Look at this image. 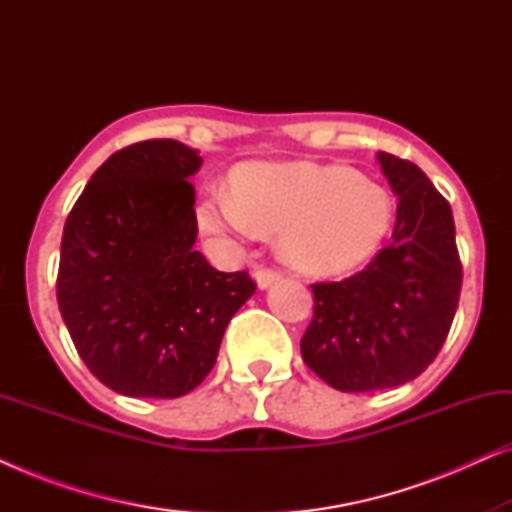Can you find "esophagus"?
I'll return each instance as SVG.
<instances>
[{
  "mask_svg": "<svg viewBox=\"0 0 512 512\" xmlns=\"http://www.w3.org/2000/svg\"><path fill=\"white\" fill-rule=\"evenodd\" d=\"M282 277V272L275 270V268H265V265H256L254 268V279L256 284L261 286V289H268L272 282H277V279Z\"/></svg>",
  "mask_w": 512,
  "mask_h": 512,
  "instance_id": "esophagus-1",
  "label": "esophagus"
}]
</instances>
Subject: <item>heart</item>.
<instances>
[{"instance_id": "heart-1", "label": "heart", "mask_w": 512, "mask_h": 512, "mask_svg": "<svg viewBox=\"0 0 512 512\" xmlns=\"http://www.w3.org/2000/svg\"><path fill=\"white\" fill-rule=\"evenodd\" d=\"M233 184L207 188L200 228L226 240L282 233L286 261L312 275H338L368 261L394 223L391 195L342 165H244Z\"/></svg>"}]
</instances>
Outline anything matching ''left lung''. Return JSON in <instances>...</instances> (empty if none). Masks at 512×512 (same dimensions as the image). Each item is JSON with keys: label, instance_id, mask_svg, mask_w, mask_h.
<instances>
[{"label": "left lung", "instance_id": "1", "mask_svg": "<svg viewBox=\"0 0 512 512\" xmlns=\"http://www.w3.org/2000/svg\"><path fill=\"white\" fill-rule=\"evenodd\" d=\"M398 195L391 242L356 275L312 284L303 361L340 391H380L415 380L450 333L461 261L450 202L415 163L377 153Z\"/></svg>", "mask_w": 512, "mask_h": 512}]
</instances>
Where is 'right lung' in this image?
<instances>
[{
    "label": "right lung",
    "mask_w": 512,
    "mask_h": 512,
    "mask_svg": "<svg viewBox=\"0 0 512 512\" xmlns=\"http://www.w3.org/2000/svg\"><path fill=\"white\" fill-rule=\"evenodd\" d=\"M198 151L174 139L125 146L90 177L65 221L58 307L76 352L123 396L179 398L214 368L247 270L219 272L198 237Z\"/></svg>",
    "instance_id": "obj_1"
}]
</instances>
